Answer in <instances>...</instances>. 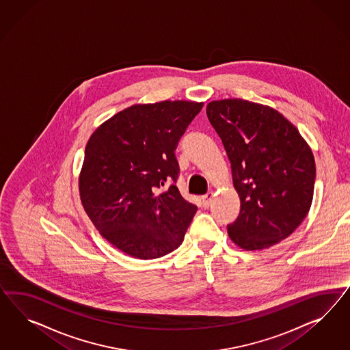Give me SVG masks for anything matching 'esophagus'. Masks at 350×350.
I'll list each match as a JSON object with an SVG mask.
<instances>
[{"label": "esophagus", "instance_id": "34e87169", "mask_svg": "<svg viewBox=\"0 0 350 350\" xmlns=\"http://www.w3.org/2000/svg\"><path fill=\"white\" fill-rule=\"evenodd\" d=\"M202 206H204V208H209V206H211V204H212L213 192H208V193H205V195L202 196Z\"/></svg>", "mask_w": 350, "mask_h": 350}]
</instances>
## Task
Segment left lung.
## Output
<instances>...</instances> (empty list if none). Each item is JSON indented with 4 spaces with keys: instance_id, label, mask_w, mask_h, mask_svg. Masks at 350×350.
Masks as SVG:
<instances>
[{
    "instance_id": "obj_1",
    "label": "left lung",
    "mask_w": 350,
    "mask_h": 350,
    "mask_svg": "<svg viewBox=\"0 0 350 350\" xmlns=\"http://www.w3.org/2000/svg\"><path fill=\"white\" fill-rule=\"evenodd\" d=\"M206 116L231 163L240 214L227 226L246 250L280 243L307 217L316 163L307 142L269 106L241 98L212 101Z\"/></svg>"
}]
</instances>
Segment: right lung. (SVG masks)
I'll use <instances>...</instances> for the list:
<instances>
[{
    "mask_svg": "<svg viewBox=\"0 0 350 350\" xmlns=\"http://www.w3.org/2000/svg\"><path fill=\"white\" fill-rule=\"evenodd\" d=\"M202 103L135 105L96 129L85 151L81 200L109 243L137 259L170 254L198 208L176 183V148Z\"/></svg>",
    "mask_w": 350,
    "mask_h": 350,
    "instance_id": "obj_1",
    "label": "right lung"
}]
</instances>
